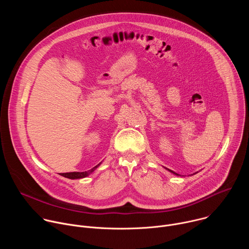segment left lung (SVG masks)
<instances>
[{"instance_id": "left-lung-1", "label": "left lung", "mask_w": 249, "mask_h": 249, "mask_svg": "<svg viewBox=\"0 0 249 249\" xmlns=\"http://www.w3.org/2000/svg\"><path fill=\"white\" fill-rule=\"evenodd\" d=\"M168 170H169V169H168ZM169 171H170V172H173L172 170H169ZM173 173H174V174H176V175H179V174H177V173H175V172H173Z\"/></svg>"}]
</instances>
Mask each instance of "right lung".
Here are the masks:
<instances>
[{
	"label": "right lung",
	"instance_id": "1",
	"mask_svg": "<svg viewBox=\"0 0 249 249\" xmlns=\"http://www.w3.org/2000/svg\"><path fill=\"white\" fill-rule=\"evenodd\" d=\"M100 164V163H99ZM95 165L94 167H92L91 169L88 170V171H83V172H66V173H61L62 176L64 177H67V178H70V179H79V178H84V177H87L89 174H90L91 172H93L95 170V168L99 165Z\"/></svg>",
	"mask_w": 249,
	"mask_h": 249
}]
</instances>
